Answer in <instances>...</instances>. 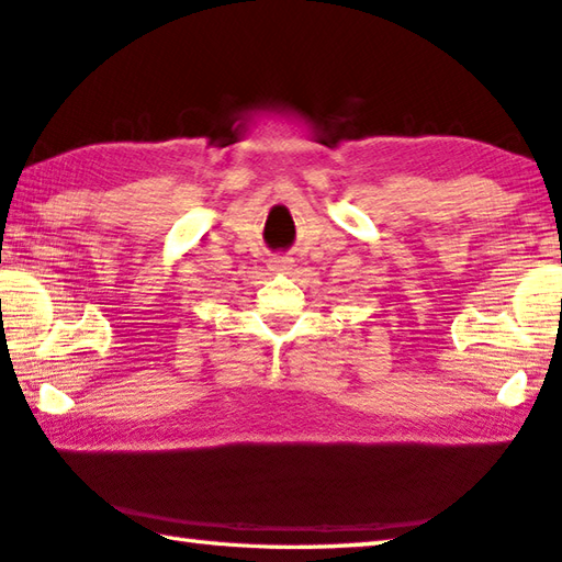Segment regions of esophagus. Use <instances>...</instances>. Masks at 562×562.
Masks as SVG:
<instances>
[{
  "label": "esophagus",
  "mask_w": 562,
  "mask_h": 562,
  "mask_svg": "<svg viewBox=\"0 0 562 562\" xmlns=\"http://www.w3.org/2000/svg\"><path fill=\"white\" fill-rule=\"evenodd\" d=\"M269 269L279 271V273H289L293 269V259L291 256H273V259L269 261Z\"/></svg>",
  "instance_id": "obj_1"
}]
</instances>
